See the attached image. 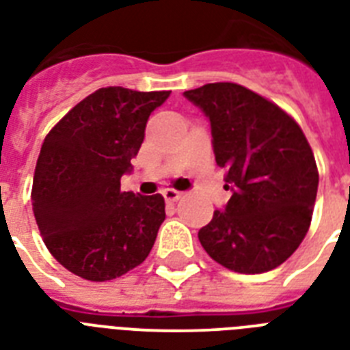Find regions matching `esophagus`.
Instances as JSON below:
<instances>
[{
	"instance_id": "obj_1",
	"label": "esophagus",
	"mask_w": 350,
	"mask_h": 350,
	"mask_svg": "<svg viewBox=\"0 0 350 350\" xmlns=\"http://www.w3.org/2000/svg\"><path fill=\"white\" fill-rule=\"evenodd\" d=\"M163 198H165V202H169V203H174L178 202L181 198V192L180 191H174V189H165L163 191Z\"/></svg>"
}]
</instances>
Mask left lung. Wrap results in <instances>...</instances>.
I'll return each mask as SVG.
<instances>
[{
  "label": "left lung",
  "mask_w": 350,
  "mask_h": 350,
  "mask_svg": "<svg viewBox=\"0 0 350 350\" xmlns=\"http://www.w3.org/2000/svg\"><path fill=\"white\" fill-rule=\"evenodd\" d=\"M211 121L216 163L232 196L198 232L219 265L241 274L272 271L310 227L318 167L304 131L287 112L238 83L183 92Z\"/></svg>",
  "instance_id": "8db88e82"
}]
</instances>
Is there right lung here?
Here are the masks:
<instances>
[{
  "instance_id": "1",
  "label": "right lung",
  "mask_w": 350,
  "mask_h": 350,
  "mask_svg": "<svg viewBox=\"0 0 350 350\" xmlns=\"http://www.w3.org/2000/svg\"><path fill=\"white\" fill-rule=\"evenodd\" d=\"M170 90L105 87L52 126L41 145L32 211L46 249L67 271L107 282L137 267L165 219L161 194L121 191L150 112Z\"/></svg>"
}]
</instances>
